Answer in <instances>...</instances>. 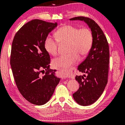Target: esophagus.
Returning a JSON list of instances; mask_svg holds the SVG:
<instances>
[{
  "instance_id": "obj_1",
  "label": "esophagus",
  "mask_w": 125,
  "mask_h": 125,
  "mask_svg": "<svg viewBox=\"0 0 125 125\" xmlns=\"http://www.w3.org/2000/svg\"><path fill=\"white\" fill-rule=\"evenodd\" d=\"M64 74H65V76H66L67 77L70 78L71 77V74L72 73H70V72H67V73H65Z\"/></svg>"
}]
</instances>
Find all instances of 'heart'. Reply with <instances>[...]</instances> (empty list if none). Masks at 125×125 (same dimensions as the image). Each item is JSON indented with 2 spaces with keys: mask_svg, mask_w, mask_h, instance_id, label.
Here are the masks:
<instances>
[{
  "mask_svg": "<svg viewBox=\"0 0 125 125\" xmlns=\"http://www.w3.org/2000/svg\"><path fill=\"white\" fill-rule=\"evenodd\" d=\"M56 39L48 36L44 41V48L52 55L57 54L58 44L67 43V55L53 59V67L66 70L75 63L80 57H84L90 52L93 44V35L86 28L79 29L74 26H63L55 33Z\"/></svg>",
  "mask_w": 125,
  "mask_h": 125,
  "instance_id": "1",
  "label": "heart"
}]
</instances>
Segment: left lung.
<instances>
[{
  "mask_svg": "<svg viewBox=\"0 0 125 125\" xmlns=\"http://www.w3.org/2000/svg\"><path fill=\"white\" fill-rule=\"evenodd\" d=\"M71 21L85 22L93 35V44L87 57L77 70L86 74L76 76L79 89L73 94L74 100L81 105L87 106L97 100L103 93L108 83L109 50L107 38L97 23L88 17H76Z\"/></svg>",
  "mask_w": 125,
  "mask_h": 125,
  "instance_id": "left-lung-1",
  "label": "left lung"
}]
</instances>
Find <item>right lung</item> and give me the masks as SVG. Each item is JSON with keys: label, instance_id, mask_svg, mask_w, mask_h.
<instances>
[{"label": "right lung", "instance_id": "right-lung-1", "mask_svg": "<svg viewBox=\"0 0 125 125\" xmlns=\"http://www.w3.org/2000/svg\"><path fill=\"white\" fill-rule=\"evenodd\" d=\"M57 26V22L31 20L17 31L12 42L10 63L17 87L35 105L47 103L61 80L56 70L50 68V55L44 48L45 39Z\"/></svg>", "mask_w": 125, "mask_h": 125}]
</instances>
